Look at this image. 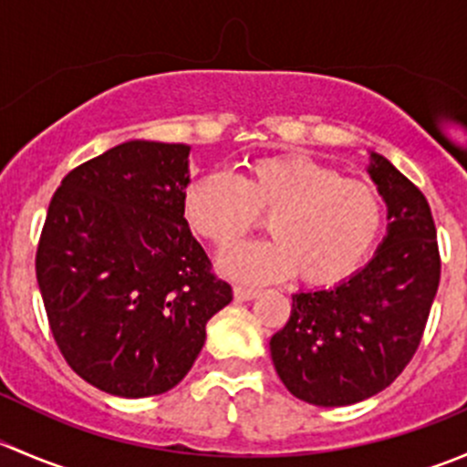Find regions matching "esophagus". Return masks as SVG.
Masks as SVG:
<instances>
[{"label": "esophagus", "instance_id": "esophagus-1", "mask_svg": "<svg viewBox=\"0 0 467 467\" xmlns=\"http://www.w3.org/2000/svg\"><path fill=\"white\" fill-rule=\"evenodd\" d=\"M233 294H234V300H239V303H244V300L257 298V291L255 289H248V286H234Z\"/></svg>", "mask_w": 467, "mask_h": 467}]
</instances>
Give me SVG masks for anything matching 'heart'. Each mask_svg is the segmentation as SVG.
I'll use <instances>...</instances> for the list:
<instances>
[{"label":"heart","mask_w":467,"mask_h":467,"mask_svg":"<svg viewBox=\"0 0 467 467\" xmlns=\"http://www.w3.org/2000/svg\"><path fill=\"white\" fill-rule=\"evenodd\" d=\"M182 212L199 237L225 248L268 216V242L223 253L219 268L248 285L298 273L314 286L346 280L379 237L384 201L378 187L309 155H273L248 164L242 178L216 171L185 192Z\"/></svg>","instance_id":"heart-1"}]
</instances>
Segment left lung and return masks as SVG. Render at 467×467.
I'll return each instance as SVG.
<instances>
[{
  "mask_svg": "<svg viewBox=\"0 0 467 467\" xmlns=\"http://www.w3.org/2000/svg\"><path fill=\"white\" fill-rule=\"evenodd\" d=\"M368 173L389 210L373 260L332 289L291 296L289 321L271 337L282 384L317 407H348L393 384L420 346L441 280L425 194L379 153Z\"/></svg>",
  "mask_w": 467,
  "mask_h": 467,
  "instance_id": "obj_1",
  "label": "left lung"
}]
</instances>
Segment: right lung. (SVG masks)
<instances>
[{
	"mask_svg": "<svg viewBox=\"0 0 467 467\" xmlns=\"http://www.w3.org/2000/svg\"><path fill=\"white\" fill-rule=\"evenodd\" d=\"M190 146L130 140L72 169L47 210L36 275L51 334L88 384L167 393L233 300L192 237Z\"/></svg>",
	"mask_w": 467,
	"mask_h": 467,
	"instance_id": "right-lung-1",
	"label": "right lung"
}]
</instances>
